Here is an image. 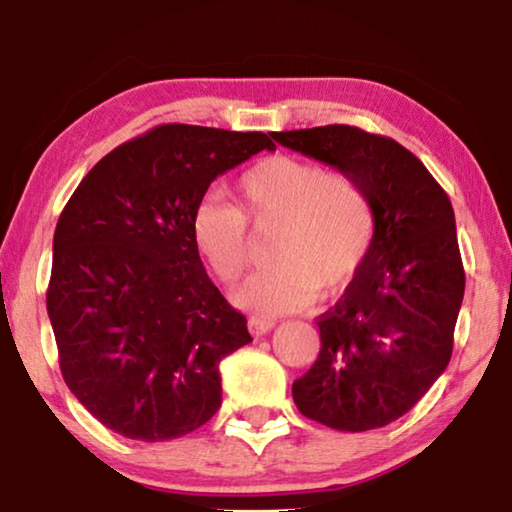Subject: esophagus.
I'll use <instances>...</instances> for the list:
<instances>
[{"instance_id": "esophagus-1", "label": "esophagus", "mask_w": 512, "mask_h": 512, "mask_svg": "<svg viewBox=\"0 0 512 512\" xmlns=\"http://www.w3.org/2000/svg\"><path fill=\"white\" fill-rule=\"evenodd\" d=\"M277 321L270 319V317H249V331L256 335H265L268 331H272L275 328Z\"/></svg>"}]
</instances>
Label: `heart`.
Here are the masks:
<instances>
[{
	"label": "heart",
	"mask_w": 512,
	"mask_h": 512,
	"mask_svg": "<svg viewBox=\"0 0 512 512\" xmlns=\"http://www.w3.org/2000/svg\"><path fill=\"white\" fill-rule=\"evenodd\" d=\"M237 205L205 198L191 214V237L207 268L235 284L251 258L249 223L272 228L268 258L235 293V303L258 314H284L310 305L317 291L333 296L366 261L375 233L368 193L345 172H326L296 156H268L235 184Z\"/></svg>",
	"instance_id": "obj_1"
}]
</instances>
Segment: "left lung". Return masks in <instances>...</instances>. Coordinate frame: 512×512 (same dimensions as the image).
Segmentation results:
<instances>
[{
  "label": "left lung",
  "instance_id": "8db88e82",
  "mask_svg": "<svg viewBox=\"0 0 512 512\" xmlns=\"http://www.w3.org/2000/svg\"><path fill=\"white\" fill-rule=\"evenodd\" d=\"M272 139L354 177L375 214L366 261L317 319L319 356L293 382V401L331 429H380L403 417L450 363L466 286L452 202L391 137L324 125Z\"/></svg>",
  "mask_w": 512,
  "mask_h": 512
}]
</instances>
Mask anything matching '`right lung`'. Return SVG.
I'll return each mask as SVG.
<instances>
[{
	"label": "right lung",
	"mask_w": 512,
	"mask_h": 512,
	"mask_svg": "<svg viewBox=\"0 0 512 512\" xmlns=\"http://www.w3.org/2000/svg\"><path fill=\"white\" fill-rule=\"evenodd\" d=\"M263 132L167 123L107 153L62 209L46 310L67 387L132 440L186 436L221 408L219 363L247 319L207 277L191 214Z\"/></svg>",
	"instance_id": "obj_1"
}]
</instances>
